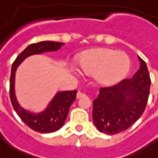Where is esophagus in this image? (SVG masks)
Returning <instances> with one entry per match:
<instances>
[{
    "label": "esophagus",
    "instance_id": "esophagus-1",
    "mask_svg": "<svg viewBox=\"0 0 158 158\" xmlns=\"http://www.w3.org/2000/svg\"><path fill=\"white\" fill-rule=\"evenodd\" d=\"M84 97H86V94H83L80 91L77 93V98H84Z\"/></svg>",
    "mask_w": 158,
    "mask_h": 158
}]
</instances>
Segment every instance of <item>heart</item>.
Returning <instances> with one entry per match:
<instances>
[{
	"mask_svg": "<svg viewBox=\"0 0 158 158\" xmlns=\"http://www.w3.org/2000/svg\"><path fill=\"white\" fill-rule=\"evenodd\" d=\"M80 67L87 74H95L100 84L110 85L126 76L130 68V59L124 52L109 48H95L82 55Z\"/></svg>",
	"mask_w": 158,
	"mask_h": 158,
	"instance_id": "obj_1",
	"label": "heart"
}]
</instances>
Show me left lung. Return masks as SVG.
<instances>
[{"mask_svg":"<svg viewBox=\"0 0 158 158\" xmlns=\"http://www.w3.org/2000/svg\"><path fill=\"white\" fill-rule=\"evenodd\" d=\"M140 68L131 79L101 88L93 102V120L97 129L106 135H116L130 128L143 115L150 93L149 73L142 58Z\"/></svg>","mask_w":158,"mask_h":158,"instance_id":"1","label":"left lung"}]
</instances>
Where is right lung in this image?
<instances>
[{"label": "right lung", "instance_id": "right-lung-1", "mask_svg": "<svg viewBox=\"0 0 158 158\" xmlns=\"http://www.w3.org/2000/svg\"><path fill=\"white\" fill-rule=\"evenodd\" d=\"M64 45L63 43L43 41L28 46L19 55L11 67L10 79V98L14 109L20 119L34 131L39 133H52L61 128L66 120L69 107L76 99L77 90L59 92L51 101L43 112L32 113L21 107L15 94V76L17 67L31 55L41 54L47 52L56 51Z\"/></svg>", "mask_w": 158, "mask_h": 158}]
</instances>
